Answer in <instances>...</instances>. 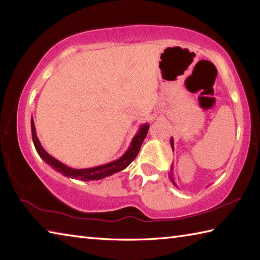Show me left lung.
Wrapping results in <instances>:
<instances>
[{
    "mask_svg": "<svg viewBox=\"0 0 260 260\" xmlns=\"http://www.w3.org/2000/svg\"><path fill=\"white\" fill-rule=\"evenodd\" d=\"M171 147L172 148H174V143H173V139H171ZM173 165H171V171H170V180H171V182H172L173 183V185L174 186H176L178 187V185H176V183H175V180H174V176H173Z\"/></svg>",
    "mask_w": 260,
    "mask_h": 260,
    "instance_id": "left-lung-1",
    "label": "left lung"
}]
</instances>
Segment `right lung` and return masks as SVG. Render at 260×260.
Wrapping results in <instances>:
<instances>
[{
  "label": "right lung",
  "mask_w": 260,
  "mask_h": 260,
  "mask_svg": "<svg viewBox=\"0 0 260 260\" xmlns=\"http://www.w3.org/2000/svg\"><path fill=\"white\" fill-rule=\"evenodd\" d=\"M150 128V125L142 124L140 129L137 131L136 135L132 140L129 147L127 148V151L121 155L118 159H115L113 162H109L103 165H98L95 168H88V169H74L70 168L68 165H66L58 161L57 158L51 156L45 148L42 147L40 141H39L37 133H36V126L35 121H33V117H31V132H32V141L33 144H35L36 150L38 152L40 157L45 161L47 164L50 165V167L56 170L57 172L61 173L62 175L67 176V178L76 179V180H81V181H95V180H101L106 178V176L112 175L114 173H117L119 171L124 170L125 168L128 167V165L134 161V158L137 156V154L140 152V148L143 141H144L145 136L147 134V131Z\"/></svg>",
  "instance_id": "obj_1"
}]
</instances>
